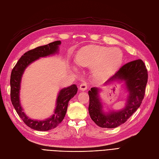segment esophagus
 <instances>
[{"mask_svg":"<svg viewBox=\"0 0 159 159\" xmlns=\"http://www.w3.org/2000/svg\"><path fill=\"white\" fill-rule=\"evenodd\" d=\"M88 89V84L84 81V82L81 83L80 85V89L81 91H85Z\"/></svg>","mask_w":159,"mask_h":159,"instance_id":"1","label":"esophagus"}]
</instances>
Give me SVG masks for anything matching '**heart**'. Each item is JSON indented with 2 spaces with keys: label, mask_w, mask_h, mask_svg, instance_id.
I'll list each match as a JSON object with an SVG mask.
<instances>
[{
  "label": "heart",
  "mask_w": 159,
  "mask_h": 159,
  "mask_svg": "<svg viewBox=\"0 0 159 159\" xmlns=\"http://www.w3.org/2000/svg\"><path fill=\"white\" fill-rule=\"evenodd\" d=\"M75 60L80 66L88 67L93 65L95 73L104 77L112 74L119 68L123 60V54L117 48L89 46L79 51ZM74 69L76 70L75 68Z\"/></svg>",
  "instance_id": "obj_1"
}]
</instances>
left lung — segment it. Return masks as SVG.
Instances as JSON below:
<instances>
[{"label":"left lung","mask_w":159,"mask_h":159,"mask_svg":"<svg viewBox=\"0 0 159 159\" xmlns=\"http://www.w3.org/2000/svg\"><path fill=\"white\" fill-rule=\"evenodd\" d=\"M147 80L148 71L141 59L123 65L105 84H112L113 81H124L129 93L125 106L121 110H113L105 113L99 97V89L92 88L88 91V111L91 119L97 125L102 128H115L125 123L140 107L145 96Z\"/></svg>","instance_id":"obj_1"}]
</instances>
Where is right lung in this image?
<instances>
[{
	"mask_svg": "<svg viewBox=\"0 0 159 159\" xmlns=\"http://www.w3.org/2000/svg\"><path fill=\"white\" fill-rule=\"evenodd\" d=\"M60 44L61 41L57 40L26 52L17 61L11 72L10 81L11 99L13 107L24 123L27 126L36 131H49L58 125L65 117L69 101L74 97L78 91V88L75 84L61 89L56 100L54 113L52 117L44 121H38L28 118L23 111L19 95H20L21 79L24 71L33 61L39 59L40 57L48 56L58 52V48Z\"/></svg>",
	"mask_w": 159,
	"mask_h": 159,
	"instance_id": "obj_1",
	"label": "right lung"
}]
</instances>
